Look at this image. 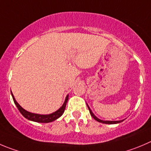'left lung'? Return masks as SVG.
<instances>
[{"mask_svg":"<svg viewBox=\"0 0 151 151\" xmlns=\"http://www.w3.org/2000/svg\"><path fill=\"white\" fill-rule=\"evenodd\" d=\"M87 107H88L89 110H90V115L92 116V117H93L95 120H96L97 122H99L103 123V124H118V123H120V122H122L124 121V120H120V121H103V120H101V119H98V118L96 117V116H95L94 114H93V112L91 111V110H90V108L89 107L88 105H87Z\"/></svg>","mask_w":151,"mask_h":151,"instance_id":"8db88e82","label":"left lung"}]
</instances>
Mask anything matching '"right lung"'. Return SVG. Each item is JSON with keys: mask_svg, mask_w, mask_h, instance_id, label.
Wrapping results in <instances>:
<instances>
[{"mask_svg": "<svg viewBox=\"0 0 151 151\" xmlns=\"http://www.w3.org/2000/svg\"><path fill=\"white\" fill-rule=\"evenodd\" d=\"M11 94H12V99H13V101L15 102V104L16 105V107H18V110L20 111V113L26 118L28 120H30V121L35 122H40V123H49L55 121L57 119L60 117V116H62V114L64 113V110H65L66 104H67V101H68V95L67 96L65 99V101H64L63 105L58 109V110H56L55 112L52 113H50V114L47 115H41V114H37V113H30V112L27 111L26 110H24L23 107H21L19 104L16 101L15 97H14L13 94L11 92Z\"/></svg>", "mask_w": 151, "mask_h": 151, "instance_id": "add662e5", "label": "right lung"}]
</instances>
